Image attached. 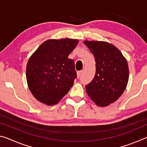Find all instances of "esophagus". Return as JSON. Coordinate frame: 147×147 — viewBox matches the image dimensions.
Returning a JSON list of instances; mask_svg holds the SVG:
<instances>
[{"label": "esophagus", "mask_w": 147, "mask_h": 147, "mask_svg": "<svg viewBox=\"0 0 147 147\" xmlns=\"http://www.w3.org/2000/svg\"><path fill=\"white\" fill-rule=\"evenodd\" d=\"M82 71H79L77 72V77L79 78V77L80 76V75L82 74Z\"/></svg>", "instance_id": "1"}]
</instances>
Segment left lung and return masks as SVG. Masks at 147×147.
Here are the masks:
<instances>
[{"label":"left lung","instance_id":"1","mask_svg":"<svg viewBox=\"0 0 147 147\" xmlns=\"http://www.w3.org/2000/svg\"><path fill=\"white\" fill-rule=\"evenodd\" d=\"M84 43L94 55L96 62L95 75L86 86V93L97 106H107L117 100L127 86V61L116 47L108 42Z\"/></svg>","mask_w":147,"mask_h":147}]
</instances>
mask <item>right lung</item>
I'll return each mask as SVG.
<instances>
[{
	"label": "right lung",
	"mask_w": 147,
	"mask_h": 147,
	"mask_svg": "<svg viewBox=\"0 0 147 147\" xmlns=\"http://www.w3.org/2000/svg\"><path fill=\"white\" fill-rule=\"evenodd\" d=\"M78 39H49L43 42L26 65V81L37 100L55 105L68 93L76 78L74 62L68 56Z\"/></svg>",
	"instance_id": "1"
}]
</instances>
